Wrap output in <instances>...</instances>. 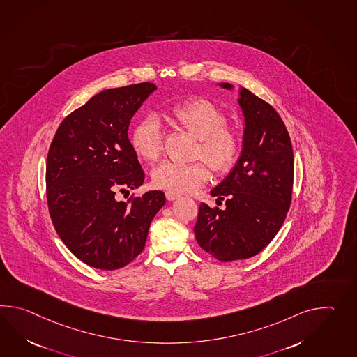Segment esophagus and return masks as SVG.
<instances>
[{
	"label": "esophagus",
	"instance_id": "34e87169",
	"mask_svg": "<svg viewBox=\"0 0 357 357\" xmlns=\"http://www.w3.org/2000/svg\"><path fill=\"white\" fill-rule=\"evenodd\" d=\"M165 196H167L169 201H174L176 198L181 197V195H178V193H175V192H172V190H167V192H165Z\"/></svg>",
	"mask_w": 357,
	"mask_h": 357
}]
</instances>
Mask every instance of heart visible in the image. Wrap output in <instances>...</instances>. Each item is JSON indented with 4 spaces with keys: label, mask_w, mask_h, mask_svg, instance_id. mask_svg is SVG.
<instances>
[{
    "label": "heart",
    "mask_w": 357,
    "mask_h": 357,
    "mask_svg": "<svg viewBox=\"0 0 357 357\" xmlns=\"http://www.w3.org/2000/svg\"><path fill=\"white\" fill-rule=\"evenodd\" d=\"M169 118L176 126L198 139L196 158H202L215 172H227L236 164L241 151L237 130L227 127L224 111L208 100L193 98L176 103L169 110ZM130 146L143 161H155L162 152V135L159 120L153 115L143 116L130 132ZM208 169L204 161L188 164L164 161L153 169L152 182L162 190L190 193L208 181Z\"/></svg>",
    "instance_id": "obj_1"
}]
</instances>
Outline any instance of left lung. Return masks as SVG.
<instances>
[{
  "label": "left lung",
  "instance_id": "8db88e82",
  "mask_svg": "<svg viewBox=\"0 0 357 357\" xmlns=\"http://www.w3.org/2000/svg\"><path fill=\"white\" fill-rule=\"evenodd\" d=\"M238 103L245 116L242 153L211 190L225 198V207L202 202L193 229L199 247L222 262L252 257L269 245L284 222L294 188V150L283 120L246 88H241Z\"/></svg>",
  "mask_w": 357,
  "mask_h": 357
}]
</instances>
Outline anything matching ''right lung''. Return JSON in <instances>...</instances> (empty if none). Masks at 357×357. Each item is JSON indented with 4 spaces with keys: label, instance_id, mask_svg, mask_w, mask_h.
<instances>
[{
    "label": "right lung",
    "instance_id": "obj_1",
    "mask_svg": "<svg viewBox=\"0 0 357 357\" xmlns=\"http://www.w3.org/2000/svg\"><path fill=\"white\" fill-rule=\"evenodd\" d=\"M156 89L144 82L111 88L69 114L56 130L46 164L48 211L59 237L96 269L124 268L142 252L152 219L165 205L161 190L128 201L144 173L128 128Z\"/></svg>",
    "mask_w": 357,
    "mask_h": 357
}]
</instances>
